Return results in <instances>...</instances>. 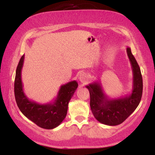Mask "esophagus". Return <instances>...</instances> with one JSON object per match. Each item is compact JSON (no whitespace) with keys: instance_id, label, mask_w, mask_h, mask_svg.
Masks as SVG:
<instances>
[{"instance_id":"34e87169","label":"esophagus","mask_w":155,"mask_h":155,"mask_svg":"<svg viewBox=\"0 0 155 155\" xmlns=\"http://www.w3.org/2000/svg\"><path fill=\"white\" fill-rule=\"evenodd\" d=\"M78 80H79V81L80 82H82V83H85V82L87 81V80H88L87 75L84 73H78Z\"/></svg>"}]
</instances>
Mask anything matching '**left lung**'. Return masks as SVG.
Masks as SVG:
<instances>
[{
  "label": "left lung",
  "instance_id": "obj_1",
  "mask_svg": "<svg viewBox=\"0 0 155 155\" xmlns=\"http://www.w3.org/2000/svg\"><path fill=\"white\" fill-rule=\"evenodd\" d=\"M126 52L133 70V89L130 94L118 98H109L105 94L101 83L94 82L86 86L90 94V108L95 118L107 126L122 124L140 102L143 94V78L140 68L130 48Z\"/></svg>",
  "mask_w": 155,
  "mask_h": 155
}]
</instances>
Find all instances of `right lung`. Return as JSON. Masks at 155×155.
I'll return each instance as SVG.
<instances>
[{
  "label": "right lung",
  "instance_id": "add662e5",
  "mask_svg": "<svg viewBox=\"0 0 155 155\" xmlns=\"http://www.w3.org/2000/svg\"><path fill=\"white\" fill-rule=\"evenodd\" d=\"M24 59L25 55H23L17 67L15 79V97L18 107L28 119L38 126L45 129L56 128L66 116L68 103L77 90L78 82L73 80L61 85L53 102L41 104L31 101L27 98L23 90L21 73Z\"/></svg>",
  "mask_w": 155,
  "mask_h": 155
}]
</instances>
